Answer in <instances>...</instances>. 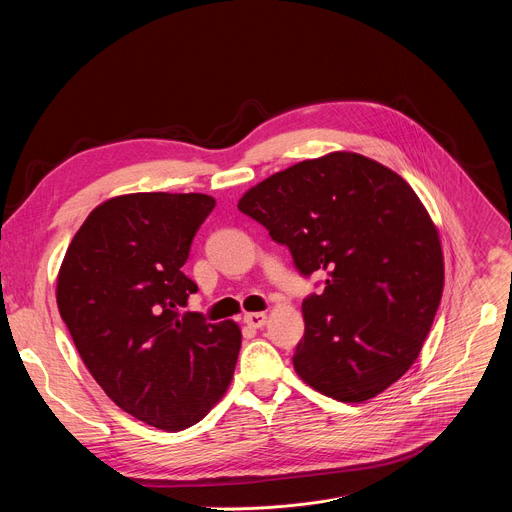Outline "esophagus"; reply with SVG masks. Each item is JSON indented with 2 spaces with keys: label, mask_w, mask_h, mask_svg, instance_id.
Wrapping results in <instances>:
<instances>
[{
  "label": "esophagus",
  "mask_w": 512,
  "mask_h": 512,
  "mask_svg": "<svg viewBox=\"0 0 512 512\" xmlns=\"http://www.w3.org/2000/svg\"><path fill=\"white\" fill-rule=\"evenodd\" d=\"M245 324L247 326H251V328H261V326H265V322H267V314L265 312H251V314H245Z\"/></svg>",
  "instance_id": "esophagus-1"
}]
</instances>
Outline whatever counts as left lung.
Here are the masks:
<instances>
[{
    "label": "left lung",
    "mask_w": 512,
    "mask_h": 512,
    "mask_svg": "<svg viewBox=\"0 0 512 512\" xmlns=\"http://www.w3.org/2000/svg\"><path fill=\"white\" fill-rule=\"evenodd\" d=\"M239 210L285 245L300 273L326 271L302 304L294 369L342 403H362L417 360L444 291L429 212L387 166L354 152L304 160L249 188Z\"/></svg>",
    "instance_id": "obj_1"
}]
</instances>
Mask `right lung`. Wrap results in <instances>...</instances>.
Returning a JSON list of instances; mask_svg holds the SVG:
<instances>
[{"mask_svg": "<svg viewBox=\"0 0 512 512\" xmlns=\"http://www.w3.org/2000/svg\"><path fill=\"white\" fill-rule=\"evenodd\" d=\"M216 200L135 192L99 204L56 279L58 312L107 397L166 431L198 423L233 379L241 328L178 314L198 287L182 273Z\"/></svg>", "mask_w": 512, "mask_h": 512, "instance_id": "obj_1", "label": "right lung"}]
</instances>
